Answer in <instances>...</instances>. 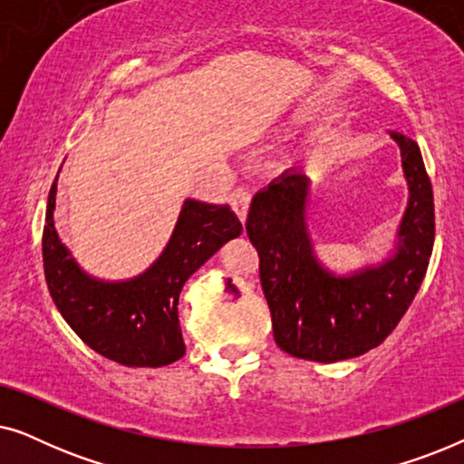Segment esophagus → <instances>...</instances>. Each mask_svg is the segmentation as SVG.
I'll return each instance as SVG.
<instances>
[{
  "label": "esophagus",
  "instance_id": "obj_1",
  "mask_svg": "<svg viewBox=\"0 0 464 464\" xmlns=\"http://www.w3.org/2000/svg\"><path fill=\"white\" fill-rule=\"evenodd\" d=\"M249 205H251V194L249 189L245 188H237L230 194V207L234 208V213L238 215L240 221L246 219V213H249Z\"/></svg>",
  "mask_w": 464,
  "mask_h": 464
}]
</instances>
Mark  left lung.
Here are the masks:
<instances>
[{
  "instance_id": "left-lung-1",
  "label": "left lung",
  "mask_w": 464,
  "mask_h": 464,
  "mask_svg": "<svg viewBox=\"0 0 464 464\" xmlns=\"http://www.w3.org/2000/svg\"><path fill=\"white\" fill-rule=\"evenodd\" d=\"M401 150L410 198L395 249L384 262L334 275L319 262L306 224L310 179L289 169L253 196L246 237L259 253V278L275 340L291 357L334 363L382 344L420 289L435 240L433 188L414 139L389 130Z\"/></svg>"
}]
</instances>
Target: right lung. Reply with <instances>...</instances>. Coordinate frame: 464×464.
Returning <instances> with one entry per match:
<instances>
[{"mask_svg": "<svg viewBox=\"0 0 464 464\" xmlns=\"http://www.w3.org/2000/svg\"><path fill=\"white\" fill-rule=\"evenodd\" d=\"M56 179L48 194L42 253L63 319L94 353L120 365L162 367L181 359L186 344L177 304L183 285L227 240L240 237L243 224L227 205L188 198L170 240L148 270L129 281H101L80 268L56 234Z\"/></svg>", "mask_w": 464, "mask_h": 464, "instance_id": "add662e5", "label": "right lung"}]
</instances>
